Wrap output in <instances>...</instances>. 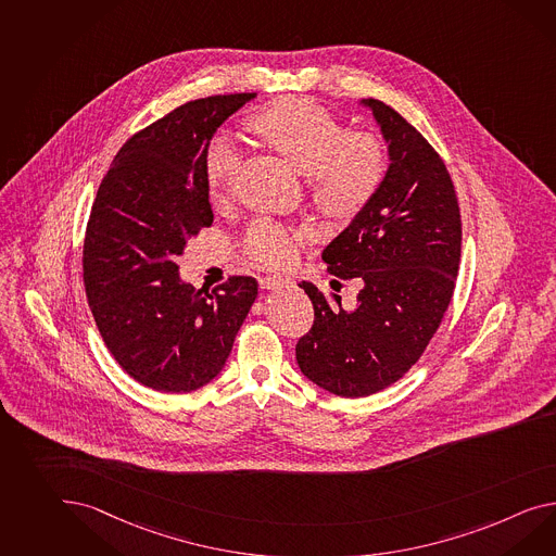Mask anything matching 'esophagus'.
Returning <instances> with one entry per match:
<instances>
[{
	"instance_id": "esophagus-1",
	"label": "esophagus",
	"mask_w": 556,
	"mask_h": 556,
	"mask_svg": "<svg viewBox=\"0 0 556 556\" xmlns=\"http://www.w3.org/2000/svg\"><path fill=\"white\" fill-rule=\"evenodd\" d=\"M260 286L266 290H280V288L292 286V280L285 276H264V278H260Z\"/></svg>"
}]
</instances>
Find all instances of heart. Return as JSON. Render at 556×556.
Listing matches in <instances>:
<instances>
[{"instance_id":"b5f03b06","label":"heart","mask_w":556,"mask_h":556,"mask_svg":"<svg viewBox=\"0 0 556 556\" xmlns=\"http://www.w3.org/2000/svg\"><path fill=\"white\" fill-rule=\"evenodd\" d=\"M254 128L302 175L311 198L327 214L363 212L383 186L389 157L372 132L349 130L341 118L311 99H282L254 118ZM242 153L228 135L205 149V181L212 200H224L240 169ZM302 231L274 219H256L243 236V252L262 266L278 268L296 256Z\"/></svg>"}]
</instances>
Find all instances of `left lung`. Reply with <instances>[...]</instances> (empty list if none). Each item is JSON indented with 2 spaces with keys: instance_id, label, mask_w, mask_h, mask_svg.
I'll list each match as a JSON object with an SVG mask.
<instances>
[{
  "instance_id": "obj_1",
  "label": "left lung",
  "mask_w": 556,
  "mask_h": 556,
  "mask_svg": "<svg viewBox=\"0 0 556 556\" xmlns=\"http://www.w3.org/2000/svg\"><path fill=\"white\" fill-rule=\"evenodd\" d=\"M389 143V169L369 205L323 252L328 274L361 280L353 308L311 285L314 323L296 342L299 367L339 397H369L399 381L442 325L462 256V215L450 172L397 111L363 100Z\"/></svg>"
}]
</instances>
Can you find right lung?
Wrapping results in <instances>:
<instances>
[{
	"label": "right lung",
	"mask_w": 556,
	"mask_h": 556,
	"mask_svg": "<svg viewBox=\"0 0 556 556\" xmlns=\"http://www.w3.org/2000/svg\"><path fill=\"white\" fill-rule=\"evenodd\" d=\"M252 99L256 92L191 100L135 132L90 210L86 299L114 361L155 391L189 393L210 383L257 296L252 276H229L207 292L181 282L173 262L214 224L205 149Z\"/></svg>",
	"instance_id": "1"
}]
</instances>
